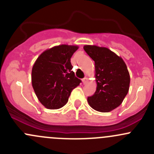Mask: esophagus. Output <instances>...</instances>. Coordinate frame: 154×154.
Masks as SVG:
<instances>
[{
  "instance_id": "1",
  "label": "esophagus",
  "mask_w": 154,
  "mask_h": 154,
  "mask_svg": "<svg viewBox=\"0 0 154 154\" xmlns=\"http://www.w3.org/2000/svg\"><path fill=\"white\" fill-rule=\"evenodd\" d=\"M82 81H83V84H86V83H87V81H88V78H87V77H84V78L82 80Z\"/></svg>"
}]
</instances>
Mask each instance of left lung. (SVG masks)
I'll use <instances>...</instances> for the list:
<instances>
[{"label":"left lung","instance_id":"1","mask_svg":"<svg viewBox=\"0 0 154 154\" xmlns=\"http://www.w3.org/2000/svg\"><path fill=\"white\" fill-rule=\"evenodd\" d=\"M83 49L94 61L97 89L88 97L94 110L110 112L122 104L130 86V74L121 57L106 48L85 45Z\"/></svg>","mask_w":154,"mask_h":154}]
</instances>
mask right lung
Returning <instances> with one entry per match:
<instances>
[{
    "label": "right lung",
    "instance_id": "right-lung-1",
    "mask_svg": "<svg viewBox=\"0 0 154 154\" xmlns=\"http://www.w3.org/2000/svg\"><path fill=\"white\" fill-rule=\"evenodd\" d=\"M77 49V46H56L44 51L34 63L32 88L46 108L56 109L65 106L72 90L81 83L71 71V58Z\"/></svg>",
    "mask_w": 154,
    "mask_h": 154
}]
</instances>
